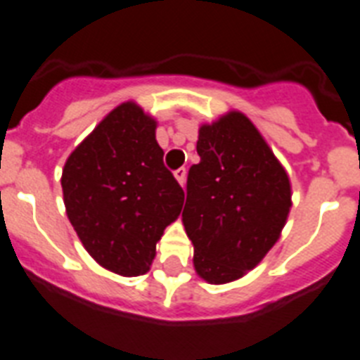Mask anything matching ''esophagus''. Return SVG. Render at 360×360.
<instances>
[{"instance_id":"34e87169","label":"esophagus","mask_w":360,"mask_h":360,"mask_svg":"<svg viewBox=\"0 0 360 360\" xmlns=\"http://www.w3.org/2000/svg\"><path fill=\"white\" fill-rule=\"evenodd\" d=\"M186 176H187V171L184 167H180L178 171H174V178H176L178 184H180L182 187L186 186Z\"/></svg>"}]
</instances>
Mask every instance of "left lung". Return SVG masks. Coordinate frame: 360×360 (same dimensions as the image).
Returning a JSON list of instances; mask_svg holds the SVG:
<instances>
[{"instance_id":"obj_1","label":"left lung","mask_w":360,"mask_h":360,"mask_svg":"<svg viewBox=\"0 0 360 360\" xmlns=\"http://www.w3.org/2000/svg\"><path fill=\"white\" fill-rule=\"evenodd\" d=\"M197 153L182 212L193 265L207 283H230L259 265L280 239L292 207L289 174L239 110L200 124Z\"/></svg>"}]
</instances>
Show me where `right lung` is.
<instances>
[{
    "label": "right lung",
    "instance_id": "right-lung-1",
    "mask_svg": "<svg viewBox=\"0 0 360 360\" xmlns=\"http://www.w3.org/2000/svg\"><path fill=\"white\" fill-rule=\"evenodd\" d=\"M158 121L138 103L115 106L68 156L62 195L86 252L114 274H145L184 189L163 165Z\"/></svg>",
    "mask_w": 360,
    "mask_h": 360
}]
</instances>
